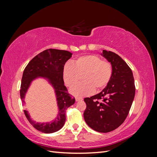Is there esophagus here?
Wrapping results in <instances>:
<instances>
[{
	"instance_id": "esophagus-1",
	"label": "esophagus",
	"mask_w": 157,
	"mask_h": 157,
	"mask_svg": "<svg viewBox=\"0 0 157 157\" xmlns=\"http://www.w3.org/2000/svg\"><path fill=\"white\" fill-rule=\"evenodd\" d=\"M75 100H76V101H82V98H75Z\"/></svg>"
}]
</instances>
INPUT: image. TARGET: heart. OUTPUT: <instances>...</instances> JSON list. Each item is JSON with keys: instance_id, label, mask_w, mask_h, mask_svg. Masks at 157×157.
Here are the masks:
<instances>
[{"instance_id": "b5f03b06", "label": "heart", "mask_w": 157, "mask_h": 157, "mask_svg": "<svg viewBox=\"0 0 157 157\" xmlns=\"http://www.w3.org/2000/svg\"><path fill=\"white\" fill-rule=\"evenodd\" d=\"M113 67L107 60H101L98 55L83 56L72 61V65L66 64L63 70V80L69 87L73 86L82 76V82L71 89L76 96H84L95 92L101 91L110 82Z\"/></svg>"}]
</instances>
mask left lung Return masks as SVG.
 <instances>
[{
  "mask_svg": "<svg viewBox=\"0 0 157 157\" xmlns=\"http://www.w3.org/2000/svg\"><path fill=\"white\" fill-rule=\"evenodd\" d=\"M112 65L110 82L102 91L84 101V118L95 131L107 133L119 127L126 118L135 96L136 87L129 66L118 54L103 50L101 54Z\"/></svg>",
  "mask_w": 157,
  "mask_h": 157,
  "instance_id": "obj_1",
  "label": "left lung"
}]
</instances>
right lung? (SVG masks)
Instances as JSON below:
<instances>
[{"label":"right lung","mask_w":157,"mask_h":157,"mask_svg":"<svg viewBox=\"0 0 157 157\" xmlns=\"http://www.w3.org/2000/svg\"><path fill=\"white\" fill-rule=\"evenodd\" d=\"M73 54L66 50L48 49L33 58L27 64L23 71L20 87V97L22 104H24L25 94L31 82L37 77L48 79L49 82L55 90L57 103L59 109L58 116L50 122H36L30 118L29 113L24 110V113L31 124L37 130L50 134L60 130L65 124L66 110L75 102L64 86L63 70L67 61Z\"/></svg>","instance_id":"obj_1"}]
</instances>
